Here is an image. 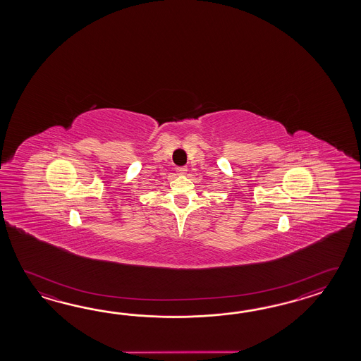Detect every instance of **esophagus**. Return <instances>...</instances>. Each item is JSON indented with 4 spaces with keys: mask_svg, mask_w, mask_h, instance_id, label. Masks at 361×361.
<instances>
[{
    "mask_svg": "<svg viewBox=\"0 0 361 361\" xmlns=\"http://www.w3.org/2000/svg\"><path fill=\"white\" fill-rule=\"evenodd\" d=\"M185 173H187V168H185V166H180V168H177L178 176H184Z\"/></svg>",
    "mask_w": 361,
    "mask_h": 361,
    "instance_id": "1",
    "label": "esophagus"
}]
</instances>
